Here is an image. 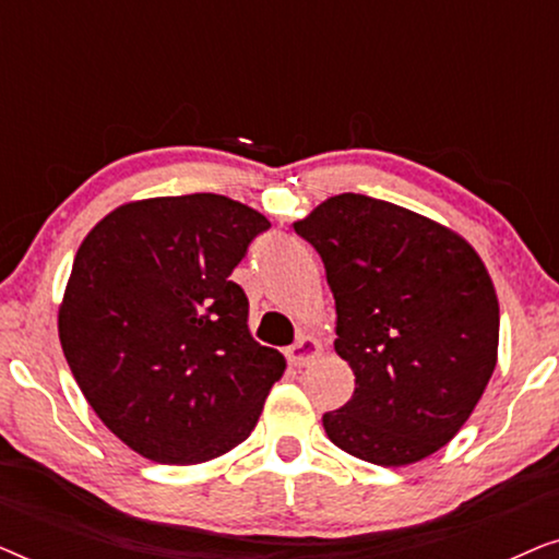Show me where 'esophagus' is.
Wrapping results in <instances>:
<instances>
[{"label":"esophagus","mask_w":559,"mask_h":559,"mask_svg":"<svg viewBox=\"0 0 559 559\" xmlns=\"http://www.w3.org/2000/svg\"><path fill=\"white\" fill-rule=\"evenodd\" d=\"M320 350H323V346H320L318 338H312V335H297V341L287 348V358L295 366H308L320 356Z\"/></svg>","instance_id":"34e87169"}]
</instances>
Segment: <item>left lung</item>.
Here are the masks:
<instances>
[{
	"label": "left lung",
	"instance_id": "1",
	"mask_svg": "<svg viewBox=\"0 0 559 559\" xmlns=\"http://www.w3.org/2000/svg\"><path fill=\"white\" fill-rule=\"evenodd\" d=\"M295 231L323 259L335 354L354 396L325 412L333 445L400 468L448 445L476 409L499 354V300L463 236L402 205L341 193Z\"/></svg>",
	"mask_w": 559,
	"mask_h": 559
}]
</instances>
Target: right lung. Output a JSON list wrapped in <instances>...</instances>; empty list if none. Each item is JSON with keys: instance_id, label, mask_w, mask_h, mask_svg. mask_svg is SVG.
<instances>
[{"instance_id": "1", "label": "right lung", "mask_w": 559, "mask_h": 559, "mask_svg": "<svg viewBox=\"0 0 559 559\" xmlns=\"http://www.w3.org/2000/svg\"><path fill=\"white\" fill-rule=\"evenodd\" d=\"M262 213L216 193L124 203L73 259L58 335L98 419L142 457L193 465L254 430L285 356L231 282Z\"/></svg>"}]
</instances>
